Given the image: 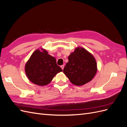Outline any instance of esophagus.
I'll return each instance as SVG.
<instances>
[{"label": "esophagus", "instance_id": "34e87169", "mask_svg": "<svg viewBox=\"0 0 127 127\" xmlns=\"http://www.w3.org/2000/svg\"><path fill=\"white\" fill-rule=\"evenodd\" d=\"M64 65H62V66H61V69H63V70L64 69Z\"/></svg>", "mask_w": 127, "mask_h": 127}]
</instances>
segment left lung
Here are the masks:
<instances>
[{"label": "left lung", "instance_id": "obj_1", "mask_svg": "<svg viewBox=\"0 0 127 127\" xmlns=\"http://www.w3.org/2000/svg\"><path fill=\"white\" fill-rule=\"evenodd\" d=\"M97 70L96 61L93 55L78 47L68 56V62L63 71L72 84L82 86L91 82Z\"/></svg>", "mask_w": 127, "mask_h": 127}]
</instances>
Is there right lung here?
<instances>
[{
	"mask_svg": "<svg viewBox=\"0 0 127 127\" xmlns=\"http://www.w3.org/2000/svg\"><path fill=\"white\" fill-rule=\"evenodd\" d=\"M38 49L32 53L25 66L27 77L32 83L39 86H45L53 78L63 71L57 64L55 57L48 54L43 48Z\"/></svg>",
	"mask_w": 127,
	"mask_h": 127,
	"instance_id": "add662e5",
	"label": "right lung"
}]
</instances>
